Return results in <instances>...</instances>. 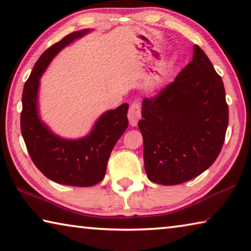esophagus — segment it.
Listing matches in <instances>:
<instances>
[{
    "label": "esophagus",
    "instance_id": "1",
    "mask_svg": "<svg viewBox=\"0 0 251 251\" xmlns=\"http://www.w3.org/2000/svg\"><path fill=\"white\" fill-rule=\"evenodd\" d=\"M128 121L129 124L135 127L137 125L138 121L141 120V105L138 103H133L130 105L129 110H128Z\"/></svg>",
    "mask_w": 251,
    "mask_h": 251
}]
</instances>
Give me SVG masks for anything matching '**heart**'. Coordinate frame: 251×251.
Listing matches in <instances>:
<instances>
[{
    "instance_id": "1",
    "label": "heart",
    "mask_w": 251,
    "mask_h": 251,
    "mask_svg": "<svg viewBox=\"0 0 251 251\" xmlns=\"http://www.w3.org/2000/svg\"><path fill=\"white\" fill-rule=\"evenodd\" d=\"M174 64H175V59H172V61H171V62H169V65H171V66H173Z\"/></svg>"
}]
</instances>
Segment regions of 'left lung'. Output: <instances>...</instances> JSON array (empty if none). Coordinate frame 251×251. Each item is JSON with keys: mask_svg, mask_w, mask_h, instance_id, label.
Segmentation results:
<instances>
[{"mask_svg": "<svg viewBox=\"0 0 251 251\" xmlns=\"http://www.w3.org/2000/svg\"><path fill=\"white\" fill-rule=\"evenodd\" d=\"M193 61L156 97L143 100L138 128L148 179L177 185L197 177L217 158L228 127L223 79L194 45Z\"/></svg>", "mask_w": 251, "mask_h": 251, "instance_id": "8db88e82", "label": "left lung"}]
</instances>
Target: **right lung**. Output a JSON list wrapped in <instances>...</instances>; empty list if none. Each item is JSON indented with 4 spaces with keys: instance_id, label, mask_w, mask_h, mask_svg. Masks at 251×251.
<instances>
[{
    "instance_id": "obj_1",
    "label": "right lung",
    "mask_w": 251,
    "mask_h": 251,
    "mask_svg": "<svg viewBox=\"0 0 251 251\" xmlns=\"http://www.w3.org/2000/svg\"><path fill=\"white\" fill-rule=\"evenodd\" d=\"M92 31L84 28L71 33L46 50L23 88L21 131L28 154L45 177L67 186L90 187L103 179L110 152L128 126L126 103L106 110L97 118L90 133L79 138L62 137L42 120L39 106L42 75L63 49Z\"/></svg>"
}]
</instances>
